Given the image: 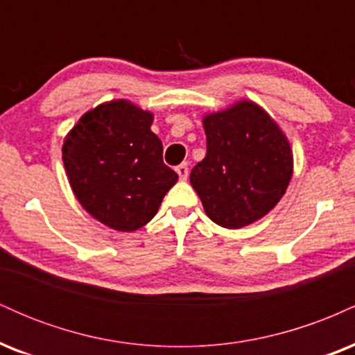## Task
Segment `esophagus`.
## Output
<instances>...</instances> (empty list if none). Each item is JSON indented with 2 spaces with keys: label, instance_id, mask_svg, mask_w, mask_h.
I'll return each instance as SVG.
<instances>
[{
  "label": "esophagus",
  "instance_id": "obj_1",
  "mask_svg": "<svg viewBox=\"0 0 355 355\" xmlns=\"http://www.w3.org/2000/svg\"><path fill=\"white\" fill-rule=\"evenodd\" d=\"M175 170H177V173H178V177H180V180H187V177H189V165L182 164V165H178Z\"/></svg>",
  "mask_w": 355,
  "mask_h": 355
}]
</instances>
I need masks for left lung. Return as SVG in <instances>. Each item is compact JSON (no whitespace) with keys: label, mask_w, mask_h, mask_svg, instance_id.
Returning <instances> with one entry per match:
<instances>
[{"label":"left lung","mask_w":355,"mask_h":355,"mask_svg":"<svg viewBox=\"0 0 355 355\" xmlns=\"http://www.w3.org/2000/svg\"><path fill=\"white\" fill-rule=\"evenodd\" d=\"M207 155L190 183L211 222L242 229L279 203L294 170L291 144L270 115L242 100L203 118Z\"/></svg>","instance_id":"8db88e82"}]
</instances>
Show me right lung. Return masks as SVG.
Wrapping results in <instances>:
<instances>
[{
	"mask_svg": "<svg viewBox=\"0 0 355 355\" xmlns=\"http://www.w3.org/2000/svg\"><path fill=\"white\" fill-rule=\"evenodd\" d=\"M152 121L150 112L113 100L85 113L64 138L63 164L73 193L113 230L146 225L178 180L164 164Z\"/></svg>",
	"mask_w": 355,
	"mask_h": 355,
	"instance_id": "1",
	"label": "right lung"
}]
</instances>
